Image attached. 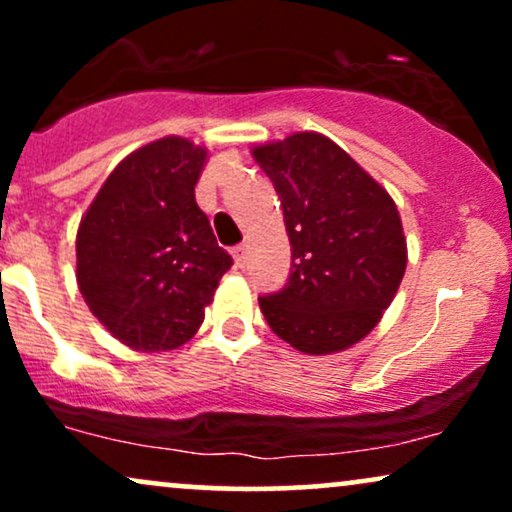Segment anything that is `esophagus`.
I'll use <instances>...</instances> for the list:
<instances>
[{"instance_id": "34e87169", "label": "esophagus", "mask_w": 512, "mask_h": 512, "mask_svg": "<svg viewBox=\"0 0 512 512\" xmlns=\"http://www.w3.org/2000/svg\"><path fill=\"white\" fill-rule=\"evenodd\" d=\"M233 260H236L238 267H245V262H248V245H236L233 248Z\"/></svg>"}]
</instances>
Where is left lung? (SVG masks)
Segmentation results:
<instances>
[{"label":"left lung","instance_id":"obj_1","mask_svg":"<svg viewBox=\"0 0 512 512\" xmlns=\"http://www.w3.org/2000/svg\"><path fill=\"white\" fill-rule=\"evenodd\" d=\"M252 156L274 182L291 240L289 281L260 298L264 320L303 354L349 349L378 325L407 269L395 202L317 132L255 146Z\"/></svg>","mask_w":512,"mask_h":512}]
</instances>
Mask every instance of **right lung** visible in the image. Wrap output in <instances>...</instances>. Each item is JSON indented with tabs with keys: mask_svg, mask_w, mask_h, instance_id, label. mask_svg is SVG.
<instances>
[{
	"mask_svg": "<svg viewBox=\"0 0 512 512\" xmlns=\"http://www.w3.org/2000/svg\"><path fill=\"white\" fill-rule=\"evenodd\" d=\"M207 149L182 137L129 154L76 233V281L103 327L137 351L195 337L231 255L219 248L195 185Z\"/></svg>",
	"mask_w": 512,
	"mask_h": 512,
	"instance_id": "add662e5",
	"label": "right lung"
}]
</instances>
